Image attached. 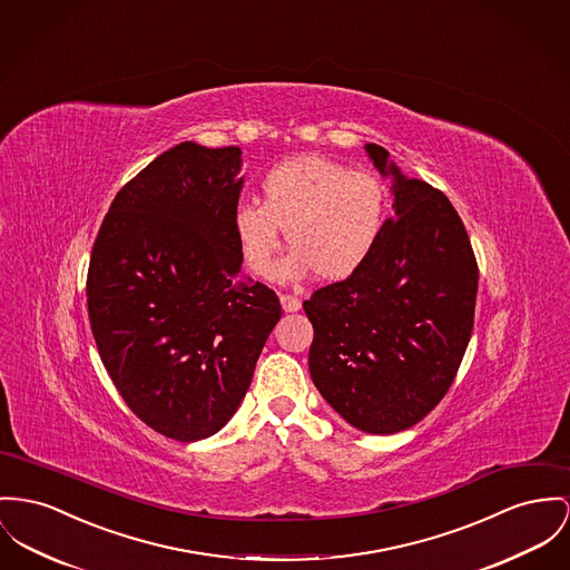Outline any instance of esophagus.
Instances as JSON below:
<instances>
[{"mask_svg":"<svg viewBox=\"0 0 570 570\" xmlns=\"http://www.w3.org/2000/svg\"><path fill=\"white\" fill-rule=\"evenodd\" d=\"M281 304H283V308L287 311V313H294V311H301V298H296V296H292V294H283L281 296Z\"/></svg>","mask_w":570,"mask_h":570,"instance_id":"obj_1","label":"esophagus"}]
</instances>
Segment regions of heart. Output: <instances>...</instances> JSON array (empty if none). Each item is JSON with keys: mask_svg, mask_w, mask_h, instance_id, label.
I'll return each mask as SVG.
<instances>
[{"mask_svg": "<svg viewBox=\"0 0 570 570\" xmlns=\"http://www.w3.org/2000/svg\"><path fill=\"white\" fill-rule=\"evenodd\" d=\"M386 216L389 194L379 175L322 155H301L267 170L262 203L235 205L233 230L246 266L259 278L278 274L281 228H287L292 274L345 281L374 257Z\"/></svg>", "mask_w": 570, "mask_h": 570, "instance_id": "heart-1", "label": "heart"}]
</instances>
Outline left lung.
Wrapping results in <instances>:
<instances>
[{
	"label": "left lung",
	"instance_id": "obj_1",
	"mask_svg": "<svg viewBox=\"0 0 570 570\" xmlns=\"http://www.w3.org/2000/svg\"><path fill=\"white\" fill-rule=\"evenodd\" d=\"M365 149L395 179V216L367 266L304 301L308 372L347 423L395 434L450 391L473 333L480 272L450 198L404 177L386 149Z\"/></svg>",
	"mask_w": 570,
	"mask_h": 570
}]
</instances>
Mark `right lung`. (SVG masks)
I'll return each mask as SVG.
<instances>
[{
  "mask_svg": "<svg viewBox=\"0 0 570 570\" xmlns=\"http://www.w3.org/2000/svg\"><path fill=\"white\" fill-rule=\"evenodd\" d=\"M242 151L181 142L127 181L86 276L104 367L131 413L175 441L216 434L244 400L278 296L239 276Z\"/></svg>",
  "mask_w": 570,
  "mask_h": 570,
  "instance_id": "add662e5",
  "label": "right lung"
}]
</instances>
